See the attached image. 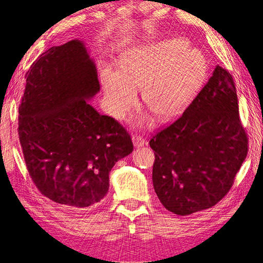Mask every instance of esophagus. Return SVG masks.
<instances>
[{
	"label": "esophagus",
	"instance_id": "obj_1",
	"mask_svg": "<svg viewBox=\"0 0 263 263\" xmlns=\"http://www.w3.org/2000/svg\"><path fill=\"white\" fill-rule=\"evenodd\" d=\"M132 141H133V144H135L136 148L142 147V146H144V144H147L146 139H143L142 137L137 136V135H135V136L132 137Z\"/></svg>",
	"mask_w": 263,
	"mask_h": 263
}]
</instances>
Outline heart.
<instances>
[{"mask_svg":"<svg viewBox=\"0 0 263 263\" xmlns=\"http://www.w3.org/2000/svg\"><path fill=\"white\" fill-rule=\"evenodd\" d=\"M206 73V60L183 38H170L126 52L119 72L102 76L105 103L111 116L123 119L137 103L141 89L142 104L158 121L177 115L193 98Z\"/></svg>","mask_w":263,"mask_h":263,"instance_id":"obj_1","label":"heart"}]
</instances>
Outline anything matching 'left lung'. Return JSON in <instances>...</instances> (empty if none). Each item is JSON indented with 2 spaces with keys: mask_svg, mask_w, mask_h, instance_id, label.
<instances>
[{
  "mask_svg": "<svg viewBox=\"0 0 263 263\" xmlns=\"http://www.w3.org/2000/svg\"><path fill=\"white\" fill-rule=\"evenodd\" d=\"M150 147L154 189L167 210L186 216L219 202L248 155L230 72L217 65L183 115L157 133Z\"/></svg>",
  "mask_w": 263,
  "mask_h": 263,
  "instance_id": "obj_1",
  "label": "left lung"
}]
</instances>
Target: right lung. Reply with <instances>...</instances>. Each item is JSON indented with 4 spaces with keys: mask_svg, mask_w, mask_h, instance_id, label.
Here are the masks:
<instances>
[{
    "mask_svg": "<svg viewBox=\"0 0 263 263\" xmlns=\"http://www.w3.org/2000/svg\"><path fill=\"white\" fill-rule=\"evenodd\" d=\"M99 90L79 39L47 49L26 74L18 132L27 168L42 194L69 209L100 202L113 166L133 150L125 128L89 104Z\"/></svg>",
    "mask_w": 263,
    "mask_h": 263,
    "instance_id": "right-lung-1",
    "label": "right lung"
}]
</instances>
